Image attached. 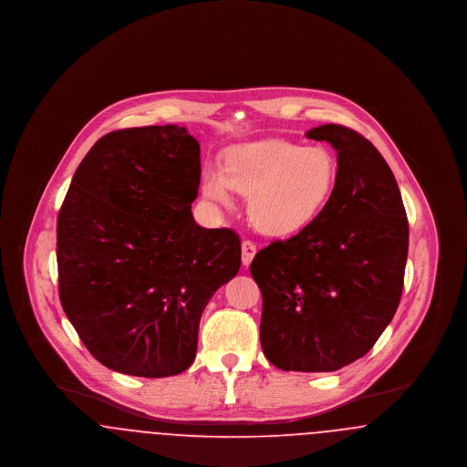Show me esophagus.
Here are the masks:
<instances>
[{"instance_id":"1","label":"esophagus","mask_w":467,"mask_h":467,"mask_svg":"<svg viewBox=\"0 0 467 467\" xmlns=\"http://www.w3.org/2000/svg\"><path fill=\"white\" fill-rule=\"evenodd\" d=\"M255 252H257V246L254 242L250 240H244L242 244V261H244V266H250L252 259L255 257Z\"/></svg>"}]
</instances>
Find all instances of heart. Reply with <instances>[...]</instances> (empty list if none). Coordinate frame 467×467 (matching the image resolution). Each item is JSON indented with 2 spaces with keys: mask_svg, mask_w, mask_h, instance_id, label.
Returning <instances> with one entry per match:
<instances>
[{
  "mask_svg": "<svg viewBox=\"0 0 467 467\" xmlns=\"http://www.w3.org/2000/svg\"><path fill=\"white\" fill-rule=\"evenodd\" d=\"M337 159L326 147L263 140L233 147L223 171L208 168L201 187L206 198L231 204V189L248 196V217L267 234L290 236L315 223L331 202Z\"/></svg>",
  "mask_w": 467,
  "mask_h": 467,
  "instance_id": "obj_1",
  "label": "heart"
}]
</instances>
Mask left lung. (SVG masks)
Returning <instances> with one entry per match:
<instances>
[{"label":"left lung","mask_w":467,"mask_h":467,"mask_svg":"<svg viewBox=\"0 0 467 467\" xmlns=\"http://www.w3.org/2000/svg\"><path fill=\"white\" fill-rule=\"evenodd\" d=\"M306 138L337 152L333 200L306 229L259 250L250 273L263 294L267 360L329 373L366 356L398 310L408 219L394 173L369 140L337 124Z\"/></svg>","instance_id":"8db88e82"}]
</instances>
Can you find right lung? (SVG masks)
Listing matches in <instances>:
<instances>
[{
    "label": "right lung",
    "instance_id": "1",
    "mask_svg": "<svg viewBox=\"0 0 467 467\" xmlns=\"http://www.w3.org/2000/svg\"><path fill=\"white\" fill-rule=\"evenodd\" d=\"M200 178V143L175 124L105 134L73 175L57 217L59 299L109 369L185 371L202 310L240 269V236L192 217Z\"/></svg>",
    "mask_w": 467,
    "mask_h": 467
}]
</instances>
